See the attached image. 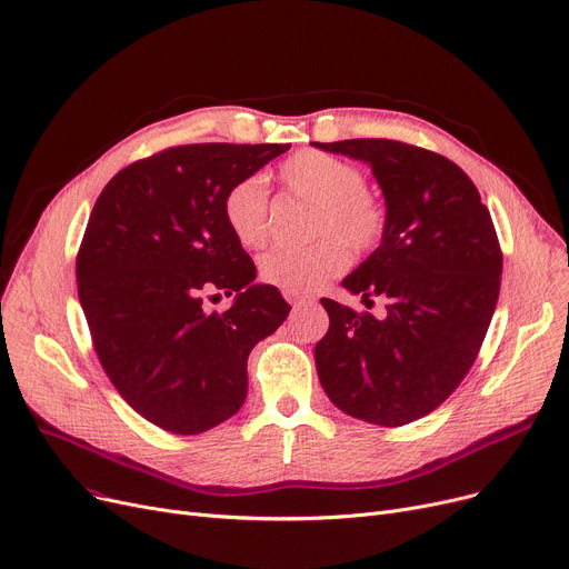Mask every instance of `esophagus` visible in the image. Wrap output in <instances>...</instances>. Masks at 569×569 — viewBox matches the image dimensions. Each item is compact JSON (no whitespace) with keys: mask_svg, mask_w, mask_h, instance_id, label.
I'll return each instance as SVG.
<instances>
[{"mask_svg":"<svg viewBox=\"0 0 569 569\" xmlns=\"http://www.w3.org/2000/svg\"><path fill=\"white\" fill-rule=\"evenodd\" d=\"M283 298H286L290 305H302V302L311 300V295H305V292H283Z\"/></svg>","mask_w":569,"mask_h":569,"instance_id":"obj_1","label":"esophagus"}]
</instances>
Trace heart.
I'll use <instances>...</instances> for the list:
<instances>
[{"label": "heart", "instance_id": "b5f03b06", "mask_svg": "<svg viewBox=\"0 0 569 569\" xmlns=\"http://www.w3.org/2000/svg\"><path fill=\"white\" fill-rule=\"evenodd\" d=\"M288 192L313 204L309 230L316 239L298 249L267 251L258 271L267 286L283 292H309L341 274L356 256L375 253L388 230V209L367 190L365 171L323 151H298L279 167ZM223 218L243 249H258L269 230V188L258 174L232 183L223 197ZM321 237L318 238L317 234Z\"/></svg>", "mask_w": 569, "mask_h": 569}]
</instances>
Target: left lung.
Wrapping results in <instances>:
<instances>
[{
	"mask_svg": "<svg viewBox=\"0 0 569 569\" xmlns=\"http://www.w3.org/2000/svg\"><path fill=\"white\" fill-rule=\"evenodd\" d=\"M365 160L383 190L388 230L343 288L386 302L383 316L323 298L330 316L316 343L328 398L360 421L398 428L435 411L475 365L502 281L490 211L465 171L395 139L318 143Z\"/></svg>",
	"mask_w": 569,
	"mask_h": 569,
	"instance_id": "8db88e82",
	"label": "left lung"
}]
</instances>
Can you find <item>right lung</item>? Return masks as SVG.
Masks as SVG:
<instances>
[{
	"mask_svg": "<svg viewBox=\"0 0 569 569\" xmlns=\"http://www.w3.org/2000/svg\"><path fill=\"white\" fill-rule=\"evenodd\" d=\"M290 143H188L120 169L92 207L77 256L92 349L137 413L174 435L234 416L253 346L290 311L232 237L223 197ZM213 289L238 292L207 315Z\"/></svg>",
	"mask_w": 569,
	"mask_h": 569,
	"instance_id": "1",
	"label": "right lung"
}]
</instances>
